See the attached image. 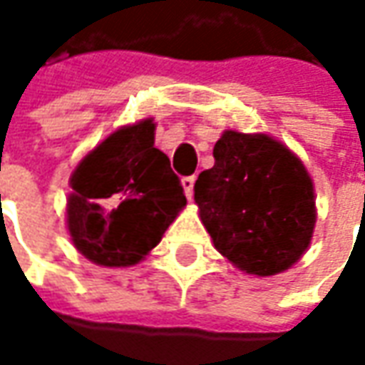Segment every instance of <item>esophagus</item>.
<instances>
[{"label":"esophagus","instance_id":"1","mask_svg":"<svg viewBox=\"0 0 365 365\" xmlns=\"http://www.w3.org/2000/svg\"><path fill=\"white\" fill-rule=\"evenodd\" d=\"M180 185H182V189H185V195H187L189 199H192V187H195V176H185Z\"/></svg>","mask_w":365,"mask_h":365}]
</instances>
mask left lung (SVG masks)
<instances>
[{
  "label": "left lung",
  "instance_id": "1",
  "mask_svg": "<svg viewBox=\"0 0 365 365\" xmlns=\"http://www.w3.org/2000/svg\"><path fill=\"white\" fill-rule=\"evenodd\" d=\"M195 203L221 256L254 276L297 264L313 240L315 187L301 158L268 133L225 130Z\"/></svg>",
  "mask_w": 365,
  "mask_h": 365
}]
</instances>
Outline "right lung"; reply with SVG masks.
Listing matches in <instances>:
<instances>
[{
  "mask_svg": "<svg viewBox=\"0 0 365 365\" xmlns=\"http://www.w3.org/2000/svg\"><path fill=\"white\" fill-rule=\"evenodd\" d=\"M152 118L123 125L71 175L66 227L97 266L125 268L146 258L187 205L168 156L154 148Z\"/></svg>",
  "mask_w": 365,
  "mask_h": 365,
  "instance_id": "right-lung-1",
  "label": "right lung"
}]
</instances>
